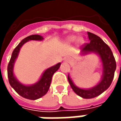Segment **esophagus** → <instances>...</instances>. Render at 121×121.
Wrapping results in <instances>:
<instances>
[{
	"mask_svg": "<svg viewBox=\"0 0 121 121\" xmlns=\"http://www.w3.org/2000/svg\"><path fill=\"white\" fill-rule=\"evenodd\" d=\"M64 61H69V58L68 57H66L64 58Z\"/></svg>",
	"mask_w": 121,
	"mask_h": 121,
	"instance_id": "esophagus-1",
	"label": "esophagus"
}]
</instances>
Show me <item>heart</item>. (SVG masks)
<instances>
[{"label":"heart","mask_w":121,"mask_h":121,"mask_svg":"<svg viewBox=\"0 0 121 121\" xmlns=\"http://www.w3.org/2000/svg\"><path fill=\"white\" fill-rule=\"evenodd\" d=\"M75 41L76 42V43L78 45H81L83 42V40L82 38H77V37L75 36H70L66 37L64 39V43L66 44H71Z\"/></svg>","instance_id":"b5f03b06"}]
</instances>
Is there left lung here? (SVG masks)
<instances>
[{"mask_svg":"<svg viewBox=\"0 0 121 121\" xmlns=\"http://www.w3.org/2000/svg\"><path fill=\"white\" fill-rule=\"evenodd\" d=\"M87 35L90 43L82 49L80 54L81 55H87L94 53L99 57L102 65L101 80L97 84L90 88H81L76 86L69 74L68 81L76 94L84 99H92L99 96L109 88L113 79L116 64L110 48L99 37L90 32H87Z\"/></svg>","mask_w":121,"mask_h":121,"instance_id":"obj_1","label":"left lung"}]
</instances>
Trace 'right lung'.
Returning a JSON list of instances; mask_svg holds the SVG:
<instances>
[{
  "mask_svg": "<svg viewBox=\"0 0 121 121\" xmlns=\"http://www.w3.org/2000/svg\"><path fill=\"white\" fill-rule=\"evenodd\" d=\"M43 40L44 38L40 35H31L23 39L13 50L11 59L8 66V76L9 83L11 87L20 96L28 99L36 100L44 96L48 92L50 88L53 74L60 67L61 63L60 62L45 69L41 74L38 81L35 83L31 85L22 83L15 76L14 73V66L15 61L19 56V51L22 47L28 41H31V40L42 41Z\"/></svg>",
  "mask_w": 121,
  "mask_h": 121,
  "instance_id": "right-lung-1",
  "label": "right lung"
}]
</instances>
